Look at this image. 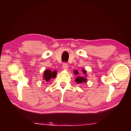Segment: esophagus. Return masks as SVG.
I'll list each match as a JSON object with an SVG mask.
<instances>
[{"mask_svg":"<svg viewBox=\"0 0 131 131\" xmlns=\"http://www.w3.org/2000/svg\"><path fill=\"white\" fill-rule=\"evenodd\" d=\"M62 68L64 70H67L68 69V64L66 62H64L62 64Z\"/></svg>","mask_w":131,"mask_h":131,"instance_id":"obj_1","label":"esophagus"}]
</instances>
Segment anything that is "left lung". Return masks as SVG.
<instances>
[{
	"label": "left lung",
	"mask_w": 131,
	"mask_h": 131,
	"mask_svg": "<svg viewBox=\"0 0 131 131\" xmlns=\"http://www.w3.org/2000/svg\"><path fill=\"white\" fill-rule=\"evenodd\" d=\"M82 71H83V74H86V71L84 70H82ZM74 74H78V71H75L74 72ZM86 76H79L78 78H76V82H77L78 83H82V82H86Z\"/></svg>",
	"instance_id": "obj_1"
}]
</instances>
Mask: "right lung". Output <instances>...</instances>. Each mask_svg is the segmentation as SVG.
Listing matches in <instances>:
<instances>
[{
  "instance_id": "right-lung-1",
  "label": "right lung",
  "mask_w": 131,
  "mask_h": 131,
  "mask_svg": "<svg viewBox=\"0 0 131 131\" xmlns=\"http://www.w3.org/2000/svg\"><path fill=\"white\" fill-rule=\"evenodd\" d=\"M56 74L57 72L55 70L52 72L50 70H46L44 72L43 79L45 80L46 82H48L51 78H55L56 77Z\"/></svg>"
}]
</instances>
